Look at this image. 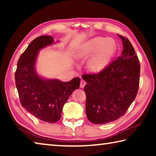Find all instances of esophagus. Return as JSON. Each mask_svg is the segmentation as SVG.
I'll use <instances>...</instances> for the list:
<instances>
[{
    "instance_id": "1",
    "label": "esophagus",
    "mask_w": 156,
    "mask_h": 156,
    "mask_svg": "<svg viewBox=\"0 0 156 156\" xmlns=\"http://www.w3.org/2000/svg\"><path fill=\"white\" fill-rule=\"evenodd\" d=\"M85 84H86V82L84 81V80H80V88H84V86H85Z\"/></svg>"
}]
</instances>
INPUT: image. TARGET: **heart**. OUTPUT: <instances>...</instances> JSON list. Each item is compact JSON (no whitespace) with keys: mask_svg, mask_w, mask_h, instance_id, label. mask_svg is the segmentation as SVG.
Masks as SVG:
<instances>
[{"mask_svg":"<svg viewBox=\"0 0 156 156\" xmlns=\"http://www.w3.org/2000/svg\"><path fill=\"white\" fill-rule=\"evenodd\" d=\"M117 44L112 38L96 37L86 42L76 52L78 58H86L87 68L92 72H100L105 69L115 56Z\"/></svg>","mask_w":156,"mask_h":156,"instance_id":"1","label":"heart"}]
</instances>
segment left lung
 Masks as SVG:
<instances>
[{
    "label": "left lung",
    "instance_id": "8db88e82",
    "mask_svg": "<svg viewBox=\"0 0 156 156\" xmlns=\"http://www.w3.org/2000/svg\"><path fill=\"white\" fill-rule=\"evenodd\" d=\"M122 41L121 56L98 74H84L86 114L94 124L102 125L118 120L135 100L139 87L140 65L127 38Z\"/></svg>",
    "mask_w": 156,
    "mask_h": 156
}]
</instances>
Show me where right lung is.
Here are the masks:
<instances>
[{"instance_id":"right-lung-1","label":"right lung","mask_w":156,"mask_h":156,"mask_svg":"<svg viewBox=\"0 0 156 156\" xmlns=\"http://www.w3.org/2000/svg\"><path fill=\"white\" fill-rule=\"evenodd\" d=\"M52 44H55L54 38L49 36H39L31 41L21 54L15 73L21 105L39 120L49 123L60 119L63 106L73 91L79 88L80 82L78 77L62 82L42 77L37 73L39 51Z\"/></svg>"}]
</instances>
